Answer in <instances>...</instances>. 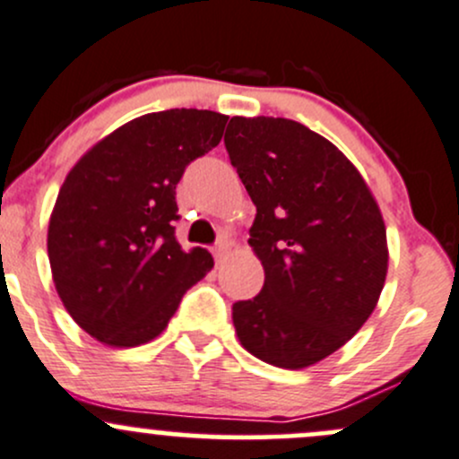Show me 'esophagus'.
Returning a JSON list of instances; mask_svg holds the SVG:
<instances>
[{
  "instance_id": "1",
  "label": "esophagus",
  "mask_w": 459,
  "mask_h": 459,
  "mask_svg": "<svg viewBox=\"0 0 459 459\" xmlns=\"http://www.w3.org/2000/svg\"><path fill=\"white\" fill-rule=\"evenodd\" d=\"M229 250H230V244L226 242V239H220V242H217V246H215V250H213V255H215V262L217 264H221L226 259V255H229Z\"/></svg>"
}]
</instances>
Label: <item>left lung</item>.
<instances>
[{"label":"left lung","instance_id":"left-lung-1","mask_svg":"<svg viewBox=\"0 0 459 459\" xmlns=\"http://www.w3.org/2000/svg\"><path fill=\"white\" fill-rule=\"evenodd\" d=\"M226 152L257 215L262 292L233 306L246 351L283 369L334 354L365 325L387 277L378 202L339 147L290 118L233 116Z\"/></svg>","mask_w":459,"mask_h":459}]
</instances>
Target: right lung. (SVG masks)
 <instances>
[{
  "label": "right lung",
  "mask_w": 459,
  "mask_h": 459,
  "mask_svg": "<svg viewBox=\"0 0 459 459\" xmlns=\"http://www.w3.org/2000/svg\"><path fill=\"white\" fill-rule=\"evenodd\" d=\"M229 116L167 109L138 116L70 169L48 224L52 281L91 339L136 347L156 339L211 268L206 248L176 242V185L217 147Z\"/></svg>",
  "instance_id": "right-lung-1"
}]
</instances>
